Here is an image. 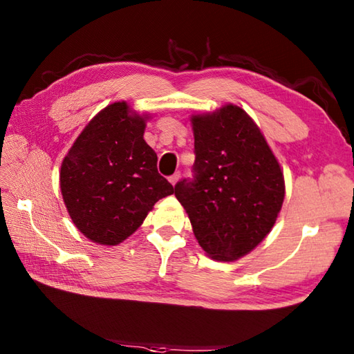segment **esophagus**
Returning a JSON list of instances; mask_svg holds the SVG:
<instances>
[{
    "label": "esophagus",
    "instance_id": "34e87169",
    "mask_svg": "<svg viewBox=\"0 0 354 354\" xmlns=\"http://www.w3.org/2000/svg\"><path fill=\"white\" fill-rule=\"evenodd\" d=\"M179 178H181V173H175V175H171L170 178H169V181H170V184L171 185H175L178 181H179Z\"/></svg>",
    "mask_w": 354,
    "mask_h": 354
}]
</instances>
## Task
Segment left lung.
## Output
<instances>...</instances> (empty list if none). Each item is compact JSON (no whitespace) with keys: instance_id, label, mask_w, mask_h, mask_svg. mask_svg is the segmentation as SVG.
Wrapping results in <instances>:
<instances>
[{"instance_id":"left-lung-1","label":"left lung","mask_w":354,"mask_h":354,"mask_svg":"<svg viewBox=\"0 0 354 354\" xmlns=\"http://www.w3.org/2000/svg\"><path fill=\"white\" fill-rule=\"evenodd\" d=\"M194 179L175 196L208 257L234 261L274 228L284 201V176L265 135L237 104L193 114Z\"/></svg>"}]
</instances>
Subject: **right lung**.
Returning a JSON list of instances; mask_svg holds the SVG:
<instances>
[{
    "label": "right lung",
    "mask_w": 354,
    "mask_h": 354,
    "mask_svg": "<svg viewBox=\"0 0 354 354\" xmlns=\"http://www.w3.org/2000/svg\"><path fill=\"white\" fill-rule=\"evenodd\" d=\"M150 114L114 102L95 114L65 155L59 184L73 223L94 243L115 246L137 231L173 187L145 137Z\"/></svg>",
    "instance_id": "obj_1"
}]
</instances>
